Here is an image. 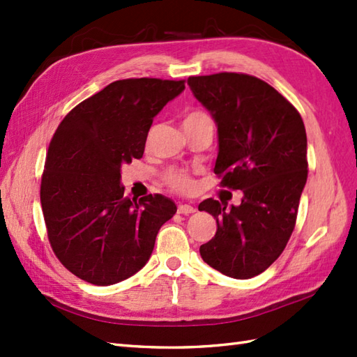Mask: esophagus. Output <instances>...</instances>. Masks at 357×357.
Segmentation results:
<instances>
[{"mask_svg":"<svg viewBox=\"0 0 357 357\" xmlns=\"http://www.w3.org/2000/svg\"><path fill=\"white\" fill-rule=\"evenodd\" d=\"M196 208L193 206H190V204H179L178 206V213L179 215H190V213H195Z\"/></svg>","mask_w":357,"mask_h":357,"instance_id":"1","label":"esophagus"}]
</instances>
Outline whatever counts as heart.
Returning <instances> with one entry per match:
<instances>
[{"mask_svg": "<svg viewBox=\"0 0 357 357\" xmlns=\"http://www.w3.org/2000/svg\"><path fill=\"white\" fill-rule=\"evenodd\" d=\"M208 119L207 113L202 112L199 109H193L188 110L184 118H183V127L190 128L192 126H196L201 121ZM162 181L167 187H170L172 190L178 192V193H192L195 188V181L192 173H188L187 170L183 169H169L165 170L162 174Z\"/></svg>", "mask_w": 357, "mask_h": 357, "instance_id": "b5f03b06", "label": "heart"}]
</instances>
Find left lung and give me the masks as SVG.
I'll use <instances>...</instances> for the list:
<instances>
[{"label": "left lung", "mask_w": 357, "mask_h": 357, "mask_svg": "<svg viewBox=\"0 0 357 357\" xmlns=\"http://www.w3.org/2000/svg\"><path fill=\"white\" fill-rule=\"evenodd\" d=\"M188 86L218 124L219 185L244 193L241 206L230 210L211 198L199 204L218 224L199 252L222 275L250 279L282 255L294 230L308 176L304 121L287 98L253 75L190 77Z\"/></svg>", "instance_id": "left-lung-1"}]
</instances>
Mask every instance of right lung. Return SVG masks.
<instances>
[{
  "instance_id": "1",
  "label": "right lung",
  "mask_w": 357,
  "mask_h": 357,
  "mask_svg": "<svg viewBox=\"0 0 357 357\" xmlns=\"http://www.w3.org/2000/svg\"><path fill=\"white\" fill-rule=\"evenodd\" d=\"M185 89L184 79L127 78L73 107L49 144L41 207L53 253L93 285L141 270L156 234L176 213L161 195L124 196L121 165L141 159L153 118Z\"/></svg>"
}]
</instances>
